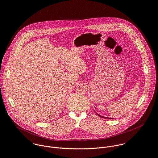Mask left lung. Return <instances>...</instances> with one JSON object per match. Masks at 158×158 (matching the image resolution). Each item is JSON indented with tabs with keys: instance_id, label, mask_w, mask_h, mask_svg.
Instances as JSON below:
<instances>
[{
	"instance_id": "left-lung-1",
	"label": "left lung",
	"mask_w": 158,
	"mask_h": 158,
	"mask_svg": "<svg viewBox=\"0 0 158 158\" xmlns=\"http://www.w3.org/2000/svg\"><path fill=\"white\" fill-rule=\"evenodd\" d=\"M99 117H101V118H105V119H113V118H106V117H103V116H100V115H99L98 114H97Z\"/></svg>"
}]
</instances>
